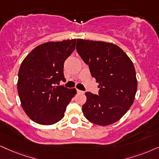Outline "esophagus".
Returning a JSON list of instances; mask_svg holds the SVG:
<instances>
[{"mask_svg": "<svg viewBox=\"0 0 159 159\" xmlns=\"http://www.w3.org/2000/svg\"><path fill=\"white\" fill-rule=\"evenodd\" d=\"M76 91H77V93H83V91H80V90H76Z\"/></svg>", "mask_w": 159, "mask_h": 159, "instance_id": "obj_1", "label": "esophagus"}]
</instances>
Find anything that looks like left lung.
<instances>
[{"label": "left lung", "mask_w": 159, "mask_h": 159, "mask_svg": "<svg viewBox=\"0 0 159 159\" xmlns=\"http://www.w3.org/2000/svg\"><path fill=\"white\" fill-rule=\"evenodd\" d=\"M76 48L99 88V95L85 92L83 114L95 125H112L134 103L137 91L134 64L121 48L111 43L77 39Z\"/></svg>", "instance_id": "obj_1"}]
</instances>
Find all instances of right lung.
I'll use <instances>...</instances> for the list:
<instances>
[{
    "label": "right lung",
    "mask_w": 159,
    "mask_h": 159,
    "mask_svg": "<svg viewBox=\"0 0 159 159\" xmlns=\"http://www.w3.org/2000/svg\"><path fill=\"white\" fill-rule=\"evenodd\" d=\"M76 39L48 42L34 48L20 67L17 92L27 116L40 125H54L63 118L75 89L60 85L66 82L63 68L74 52Z\"/></svg>",
    "instance_id": "1"
}]
</instances>
